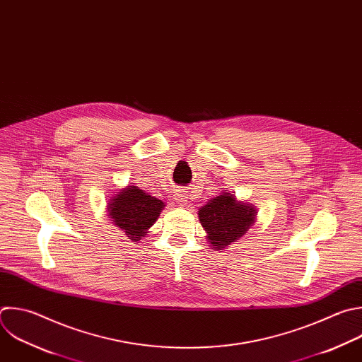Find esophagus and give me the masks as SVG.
<instances>
[{"mask_svg":"<svg viewBox=\"0 0 362 362\" xmlns=\"http://www.w3.org/2000/svg\"><path fill=\"white\" fill-rule=\"evenodd\" d=\"M175 200H176L180 206H186L187 202H189V194H187V192H185V190H177V192L175 193Z\"/></svg>","mask_w":362,"mask_h":362,"instance_id":"1","label":"esophagus"}]
</instances>
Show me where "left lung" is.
Returning <instances> with one entry per match:
<instances>
[{
  "instance_id": "left-lung-1",
  "label": "left lung",
  "mask_w": 362,
  "mask_h": 362,
  "mask_svg": "<svg viewBox=\"0 0 362 362\" xmlns=\"http://www.w3.org/2000/svg\"><path fill=\"white\" fill-rule=\"evenodd\" d=\"M199 220L211 250H223L243 237L257 218V209L223 190L199 209Z\"/></svg>"
}]
</instances>
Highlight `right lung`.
<instances>
[{"label":"right lung","mask_w":362,"mask_h":362,"mask_svg":"<svg viewBox=\"0 0 362 362\" xmlns=\"http://www.w3.org/2000/svg\"><path fill=\"white\" fill-rule=\"evenodd\" d=\"M165 206V202L145 193L138 186L129 185L107 200L106 210L112 223L132 242L139 243L156 223Z\"/></svg>","instance_id":"obj_1"}]
</instances>
